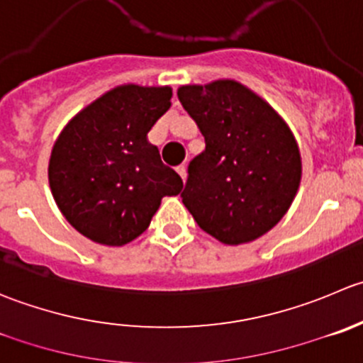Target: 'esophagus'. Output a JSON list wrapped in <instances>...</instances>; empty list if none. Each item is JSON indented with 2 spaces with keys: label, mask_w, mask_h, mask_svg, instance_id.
Listing matches in <instances>:
<instances>
[{
  "label": "esophagus",
  "mask_w": 363,
  "mask_h": 363,
  "mask_svg": "<svg viewBox=\"0 0 363 363\" xmlns=\"http://www.w3.org/2000/svg\"><path fill=\"white\" fill-rule=\"evenodd\" d=\"M177 174L181 175L182 182H186V179H188V170H186V167H179L177 168Z\"/></svg>",
  "instance_id": "34e87169"
}]
</instances>
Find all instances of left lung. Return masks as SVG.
<instances>
[{"label": "left lung", "mask_w": 363, "mask_h": 363, "mask_svg": "<svg viewBox=\"0 0 363 363\" xmlns=\"http://www.w3.org/2000/svg\"><path fill=\"white\" fill-rule=\"evenodd\" d=\"M177 96L206 140L188 167L182 203L223 245L255 241L282 220L300 188L294 135L262 97L234 79L184 84Z\"/></svg>", "instance_id": "obj_1"}]
</instances>
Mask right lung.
Wrapping results in <instances>:
<instances>
[{
	"mask_svg": "<svg viewBox=\"0 0 363 363\" xmlns=\"http://www.w3.org/2000/svg\"><path fill=\"white\" fill-rule=\"evenodd\" d=\"M170 99V86L121 84L83 108L56 138L49 186L84 238L128 245L147 230L163 196L181 193L182 179L147 140Z\"/></svg>",
	"mask_w": 363,
	"mask_h": 363,
	"instance_id": "obj_1",
	"label": "right lung"
}]
</instances>
